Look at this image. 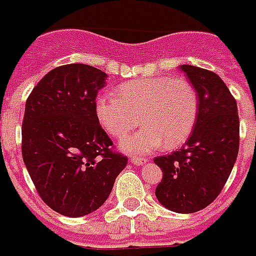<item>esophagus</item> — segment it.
<instances>
[{"label": "esophagus", "instance_id": "1", "mask_svg": "<svg viewBox=\"0 0 256 256\" xmlns=\"http://www.w3.org/2000/svg\"><path fill=\"white\" fill-rule=\"evenodd\" d=\"M130 162H132V164H135V166H143V164H144L147 162V159H143V158L132 156V159H130Z\"/></svg>", "mask_w": 256, "mask_h": 256}]
</instances>
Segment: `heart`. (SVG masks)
Wrapping results in <instances>:
<instances>
[{"label":"heart","mask_w":256,"mask_h":256,"mask_svg":"<svg viewBox=\"0 0 256 256\" xmlns=\"http://www.w3.org/2000/svg\"><path fill=\"white\" fill-rule=\"evenodd\" d=\"M118 96L96 100V117L105 132L124 138L140 122V130L121 143L124 151L147 154L160 146L175 148L192 134L198 116L196 89L184 78H150L118 86Z\"/></svg>","instance_id":"1"}]
</instances>
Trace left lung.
Wrapping results in <instances>:
<instances>
[{
    "label": "left lung",
    "mask_w": 256,
    "mask_h": 256,
    "mask_svg": "<svg viewBox=\"0 0 256 256\" xmlns=\"http://www.w3.org/2000/svg\"><path fill=\"white\" fill-rule=\"evenodd\" d=\"M198 96V116L186 144L154 159L163 171L155 189L158 201L176 213H194L217 198L240 150L238 108L229 88L214 72L182 64Z\"/></svg>",
    "instance_id": "left-lung-1"
}]
</instances>
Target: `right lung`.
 <instances>
[{
  "label": "right lung",
  "mask_w": 256,
  "mask_h": 256,
  "mask_svg": "<svg viewBox=\"0 0 256 256\" xmlns=\"http://www.w3.org/2000/svg\"><path fill=\"white\" fill-rule=\"evenodd\" d=\"M108 74L86 64L50 70L24 106L22 156L39 196L52 210L81 217L109 197L128 158L96 117V97Z\"/></svg>",
  "instance_id": "obj_1"
}]
</instances>
